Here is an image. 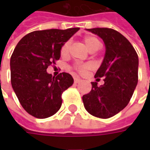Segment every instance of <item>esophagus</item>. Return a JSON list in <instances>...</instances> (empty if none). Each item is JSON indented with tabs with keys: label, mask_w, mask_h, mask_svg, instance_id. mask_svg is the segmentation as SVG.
I'll list each match as a JSON object with an SVG mask.
<instances>
[{
	"label": "esophagus",
	"mask_w": 150,
	"mask_h": 150,
	"mask_svg": "<svg viewBox=\"0 0 150 150\" xmlns=\"http://www.w3.org/2000/svg\"><path fill=\"white\" fill-rule=\"evenodd\" d=\"M74 82H75V84H78V83L81 82V79H77V78H75V79H74Z\"/></svg>",
	"instance_id": "34e87169"
}]
</instances>
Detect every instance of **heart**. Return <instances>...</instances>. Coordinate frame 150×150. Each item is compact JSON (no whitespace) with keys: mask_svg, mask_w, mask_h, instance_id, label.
<instances>
[{"mask_svg":"<svg viewBox=\"0 0 150 150\" xmlns=\"http://www.w3.org/2000/svg\"><path fill=\"white\" fill-rule=\"evenodd\" d=\"M84 42L86 43V45L88 47L90 51H95L100 47V42L98 39L96 38V36H86L84 37ZM69 47H70V41H66L65 43H64L63 45L61 46V56H66L68 54L69 51ZM94 65L92 63H86L83 64H79V65H76L74 68L76 71L80 75H85L86 73L89 70L93 68Z\"/></svg>","mask_w":150,"mask_h":150,"instance_id":"1","label":"heart"}]
</instances>
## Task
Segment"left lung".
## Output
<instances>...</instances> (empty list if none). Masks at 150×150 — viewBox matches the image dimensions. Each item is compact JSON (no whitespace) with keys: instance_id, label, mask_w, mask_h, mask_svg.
<instances>
[{"instance_id":"obj_1","label":"left lung","mask_w":150,"mask_h":150,"mask_svg":"<svg viewBox=\"0 0 150 150\" xmlns=\"http://www.w3.org/2000/svg\"><path fill=\"white\" fill-rule=\"evenodd\" d=\"M103 39L106 54L94 77H103L104 84L93 82L82 96L87 111L100 118H109L128 104L138 83L139 57L135 48L119 32L109 28L86 29Z\"/></svg>"}]
</instances>
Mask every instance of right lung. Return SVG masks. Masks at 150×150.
Instances as JSON below:
<instances>
[{"mask_svg":"<svg viewBox=\"0 0 150 150\" xmlns=\"http://www.w3.org/2000/svg\"><path fill=\"white\" fill-rule=\"evenodd\" d=\"M79 28L32 32L18 43L11 57V82L25 111L47 118L61 108V95L74 82L70 74L52 76L47 72L61 57V46Z\"/></svg>","mask_w":150,"mask_h":150,"instance_id":"add662e5","label":"right lung"}]
</instances>
